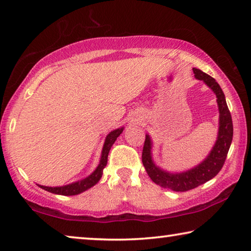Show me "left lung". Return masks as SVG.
<instances>
[{
	"label": "left lung",
	"mask_w": 251,
	"mask_h": 251,
	"mask_svg": "<svg viewBox=\"0 0 251 251\" xmlns=\"http://www.w3.org/2000/svg\"><path fill=\"white\" fill-rule=\"evenodd\" d=\"M193 71L195 77L199 80H202L217 97L219 109V128L217 139H216L212 150L206 158L201 164H198L196 167L181 173H169L161 169L154 163L151 156L152 142L151 136L148 134H146L143 148L142 160L148 176L151 177V179L155 184L164 187V188L174 190V192H187V190L194 189L198 186L205 184L206 181L210 180L211 178L217 175L224 166L232 141V120L222 87L219 86V84L216 82L215 78L203 73L201 70L193 69Z\"/></svg>",
	"instance_id": "obj_1"
}]
</instances>
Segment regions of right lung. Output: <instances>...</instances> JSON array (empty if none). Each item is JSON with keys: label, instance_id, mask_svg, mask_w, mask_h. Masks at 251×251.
Returning <instances> with one entry per match:
<instances>
[{"label": "right lung", "instance_id": "add662e5", "mask_svg": "<svg viewBox=\"0 0 251 251\" xmlns=\"http://www.w3.org/2000/svg\"><path fill=\"white\" fill-rule=\"evenodd\" d=\"M123 130H124V127H121V128H117V129H114L113 131H110V133L106 136L103 150H101V155H100L99 166L96 167L95 171L93 172L90 176L84 178V179L72 182V184L65 185V186L49 187V186L39 185V187H41L42 189L46 190V192H50L56 195H63V196H74V195H78L80 193L85 192V190L90 189L91 187L95 186L97 182L100 181L101 175H103V169L105 168L106 164H107V157H108V152L110 151V148H112L113 144L115 143L118 136L123 133Z\"/></svg>", "mask_w": 251, "mask_h": 251}]
</instances>
